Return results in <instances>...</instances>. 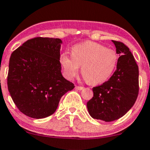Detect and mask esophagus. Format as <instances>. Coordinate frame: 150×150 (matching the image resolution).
Here are the masks:
<instances>
[{
  "label": "esophagus",
  "mask_w": 150,
  "mask_h": 150,
  "mask_svg": "<svg viewBox=\"0 0 150 150\" xmlns=\"http://www.w3.org/2000/svg\"><path fill=\"white\" fill-rule=\"evenodd\" d=\"M75 89H77V90H82V89H83V86H75Z\"/></svg>",
  "instance_id": "obj_1"
}]
</instances>
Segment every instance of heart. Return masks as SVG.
Here are the masks:
<instances>
[{
    "label": "heart",
    "mask_w": 150,
    "mask_h": 150,
    "mask_svg": "<svg viewBox=\"0 0 150 150\" xmlns=\"http://www.w3.org/2000/svg\"><path fill=\"white\" fill-rule=\"evenodd\" d=\"M118 56L115 50L92 41L73 46L71 48V56L67 53L60 56L66 78L73 79L81 65L82 75L91 85L100 84L107 81L114 72Z\"/></svg>",
    "instance_id": "1"
}]
</instances>
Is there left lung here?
I'll return each mask as SVG.
<instances>
[{"label":"left lung","instance_id":"1","mask_svg":"<svg viewBox=\"0 0 150 150\" xmlns=\"http://www.w3.org/2000/svg\"><path fill=\"white\" fill-rule=\"evenodd\" d=\"M112 42L120 55L117 69L107 81L92 88L93 97L86 104L93 118L106 122L124 116L136 101L139 91L138 67L133 54L122 42Z\"/></svg>","mask_w":150,"mask_h":150}]
</instances>
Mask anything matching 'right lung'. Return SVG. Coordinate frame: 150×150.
Here are the masks:
<instances>
[{
  "mask_svg": "<svg viewBox=\"0 0 150 150\" xmlns=\"http://www.w3.org/2000/svg\"><path fill=\"white\" fill-rule=\"evenodd\" d=\"M61 39L37 37L12 53L7 86L18 109L33 118H43L57 110L61 97L75 86L61 74Z\"/></svg>",
  "mask_w": 150,
  "mask_h": 150,
  "instance_id": "add662e5",
  "label": "right lung"
}]
</instances>
